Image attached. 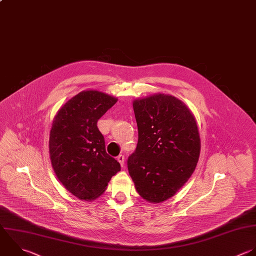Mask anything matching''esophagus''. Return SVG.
<instances>
[{
    "mask_svg": "<svg viewBox=\"0 0 256 256\" xmlns=\"http://www.w3.org/2000/svg\"><path fill=\"white\" fill-rule=\"evenodd\" d=\"M117 160L119 161L120 165L123 167V166H124V163H125V157H124V155H119V156L117 157Z\"/></svg>",
    "mask_w": 256,
    "mask_h": 256,
    "instance_id": "esophagus-1",
    "label": "esophagus"
}]
</instances>
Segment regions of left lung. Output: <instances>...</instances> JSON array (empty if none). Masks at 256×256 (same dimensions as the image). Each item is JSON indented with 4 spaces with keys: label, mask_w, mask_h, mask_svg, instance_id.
I'll list each match as a JSON object with an SVG mask.
<instances>
[{
    "label": "left lung",
    "mask_w": 256,
    "mask_h": 256,
    "mask_svg": "<svg viewBox=\"0 0 256 256\" xmlns=\"http://www.w3.org/2000/svg\"><path fill=\"white\" fill-rule=\"evenodd\" d=\"M138 143L128 157L129 174L139 195L159 203L173 196L195 170L200 138L194 116L171 95L133 102Z\"/></svg>",
    "instance_id": "left-lung-1"
}]
</instances>
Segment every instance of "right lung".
<instances>
[{"mask_svg": "<svg viewBox=\"0 0 256 256\" xmlns=\"http://www.w3.org/2000/svg\"><path fill=\"white\" fill-rule=\"evenodd\" d=\"M117 102L105 93L83 91L69 100L54 118L50 158L59 181L73 195L93 200L106 189L120 163L105 148L98 120Z\"/></svg>", "mask_w": 256, "mask_h": 256, "instance_id": "add662e5", "label": "right lung"}]
</instances>
